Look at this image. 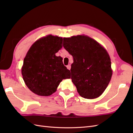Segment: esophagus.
<instances>
[{"label": "esophagus", "mask_w": 133, "mask_h": 133, "mask_svg": "<svg viewBox=\"0 0 133 133\" xmlns=\"http://www.w3.org/2000/svg\"><path fill=\"white\" fill-rule=\"evenodd\" d=\"M66 68H67V69H68L70 70V68H71V65H70V64H69V65H68L66 66Z\"/></svg>", "instance_id": "obj_1"}]
</instances>
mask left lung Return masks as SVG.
I'll return each instance as SVG.
<instances>
[{
    "label": "left lung",
    "mask_w": 133,
    "mask_h": 133,
    "mask_svg": "<svg viewBox=\"0 0 133 133\" xmlns=\"http://www.w3.org/2000/svg\"><path fill=\"white\" fill-rule=\"evenodd\" d=\"M63 46L73 57L71 78L79 95L85 99L99 97L112 76L110 58L105 49L83 35L64 38Z\"/></svg>",
    "instance_id": "obj_1"
}]
</instances>
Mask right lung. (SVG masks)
Here are the masks:
<instances>
[{"mask_svg":"<svg viewBox=\"0 0 133 133\" xmlns=\"http://www.w3.org/2000/svg\"><path fill=\"white\" fill-rule=\"evenodd\" d=\"M63 38L51 35L31 45L24 59L22 74L26 85L34 93L49 96L63 79L70 78V71L55 53L62 48Z\"/></svg>","mask_w":133,"mask_h":133,"instance_id":"right-lung-1","label":"right lung"}]
</instances>
